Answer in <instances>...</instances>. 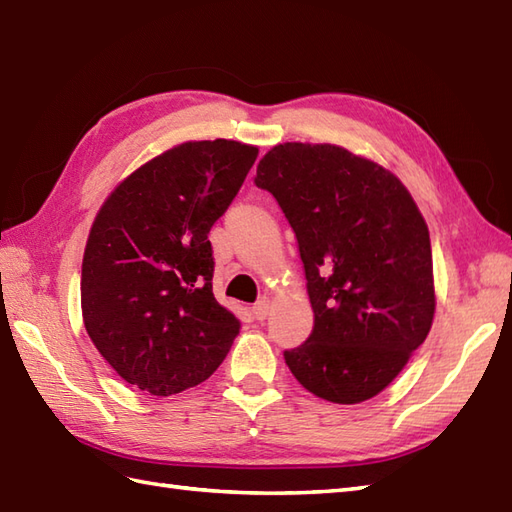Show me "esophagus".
<instances>
[{"label": "esophagus", "mask_w": 512, "mask_h": 512, "mask_svg": "<svg viewBox=\"0 0 512 512\" xmlns=\"http://www.w3.org/2000/svg\"><path fill=\"white\" fill-rule=\"evenodd\" d=\"M251 312H253V316H255L257 320H264V318L268 316V312H270V301L264 296V299H259V301L253 305Z\"/></svg>", "instance_id": "esophagus-1"}]
</instances>
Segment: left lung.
<instances>
[{
  "mask_svg": "<svg viewBox=\"0 0 512 512\" xmlns=\"http://www.w3.org/2000/svg\"><path fill=\"white\" fill-rule=\"evenodd\" d=\"M255 185L279 202L299 242L314 310L310 338L283 351L301 386L334 403L382 392L430 334V231L382 165L331 144H279Z\"/></svg>",
  "mask_w": 512,
  "mask_h": 512,
  "instance_id": "8db88e82",
  "label": "left lung"
}]
</instances>
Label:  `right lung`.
I'll return each mask as SVG.
<instances>
[{
    "instance_id": "add662e5",
    "label": "right lung",
    "mask_w": 512,
    "mask_h": 512,
    "mask_svg": "<svg viewBox=\"0 0 512 512\" xmlns=\"http://www.w3.org/2000/svg\"><path fill=\"white\" fill-rule=\"evenodd\" d=\"M257 154L240 141H187L124 178L95 216L82 257V318L128 384L170 397L227 358L240 320L213 296L209 231Z\"/></svg>"
}]
</instances>
